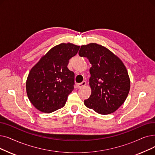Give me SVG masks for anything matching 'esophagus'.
Instances as JSON below:
<instances>
[{"label": "esophagus", "instance_id": "esophagus-1", "mask_svg": "<svg viewBox=\"0 0 155 155\" xmlns=\"http://www.w3.org/2000/svg\"><path fill=\"white\" fill-rule=\"evenodd\" d=\"M86 85V82L85 81H83L82 83H80V84H78L77 85V87L78 89H80V88H82V87H84L85 85Z\"/></svg>", "mask_w": 155, "mask_h": 155}]
</instances>
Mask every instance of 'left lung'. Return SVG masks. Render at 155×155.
Instances as JSON below:
<instances>
[{"label":"left lung","mask_w":155,"mask_h":155,"mask_svg":"<svg viewBox=\"0 0 155 155\" xmlns=\"http://www.w3.org/2000/svg\"><path fill=\"white\" fill-rule=\"evenodd\" d=\"M78 54L89 59L91 94L84 100L86 107L101 115L115 112L129 94L130 82L123 62L101 45L91 43L82 45Z\"/></svg>","instance_id":"obj_1"}]
</instances>
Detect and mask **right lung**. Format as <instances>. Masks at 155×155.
<instances>
[{
	"label": "right lung",
	"mask_w": 155,
	"mask_h": 155,
	"mask_svg": "<svg viewBox=\"0 0 155 155\" xmlns=\"http://www.w3.org/2000/svg\"><path fill=\"white\" fill-rule=\"evenodd\" d=\"M80 46L62 43L51 49L31 69L26 89L31 103L40 111L50 113L61 108L74 89L75 74L67 68Z\"/></svg>",
	"instance_id": "right-lung-1"
}]
</instances>
